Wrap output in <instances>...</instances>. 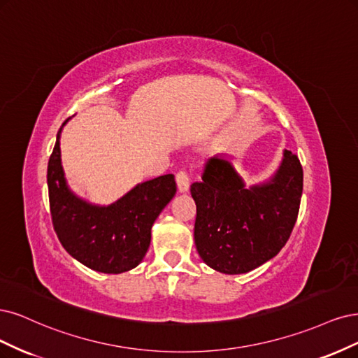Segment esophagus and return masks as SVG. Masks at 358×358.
Instances as JSON below:
<instances>
[{"label":"esophagus","instance_id":"esophagus-1","mask_svg":"<svg viewBox=\"0 0 358 358\" xmlns=\"http://www.w3.org/2000/svg\"><path fill=\"white\" fill-rule=\"evenodd\" d=\"M177 187H178V192L180 193H186L189 190V186H190V180H189V176L186 174L184 171H180L177 177Z\"/></svg>","mask_w":358,"mask_h":358}]
</instances>
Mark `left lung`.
Masks as SVG:
<instances>
[{
	"instance_id": "obj_1",
	"label": "left lung",
	"mask_w": 358,
	"mask_h": 358,
	"mask_svg": "<svg viewBox=\"0 0 358 358\" xmlns=\"http://www.w3.org/2000/svg\"><path fill=\"white\" fill-rule=\"evenodd\" d=\"M232 156L210 159L202 181L193 182L194 244L217 272L247 273L273 259L290 238L301 206L303 171L299 157L284 150L273 174L247 186Z\"/></svg>"
}]
</instances>
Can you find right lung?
Listing matches in <instances>:
<instances>
[{
  "label": "right lung",
  "mask_w": 358,
  "mask_h": 358,
  "mask_svg": "<svg viewBox=\"0 0 358 358\" xmlns=\"http://www.w3.org/2000/svg\"><path fill=\"white\" fill-rule=\"evenodd\" d=\"M49 159L48 187L55 232L68 255L92 271L128 272L140 264L159 214L176 196L172 174L136 184L110 205L92 203L68 186L61 159V134Z\"/></svg>",
  "instance_id": "right-lung-1"
}]
</instances>
